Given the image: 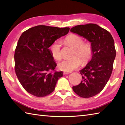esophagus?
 Instances as JSON below:
<instances>
[{"mask_svg": "<svg viewBox=\"0 0 125 125\" xmlns=\"http://www.w3.org/2000/svg\"><path fill=\"white\" fill-rule=\"evenodd\" d=\"M71 73V71H64V72L63 73H64V75H68V74L70 73Z\"/></svg>", "mask_w": 125, "mask_h": 125, "instance_id": "obj_1", "label": "esophagus"}]
</instances>
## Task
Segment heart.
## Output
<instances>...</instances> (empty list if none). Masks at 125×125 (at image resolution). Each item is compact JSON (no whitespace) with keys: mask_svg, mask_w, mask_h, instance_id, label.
I'll return each mask as SVG.
<instances>
[{"mask_svg":"<svg viewBox=\"0 0 125 125\" xmlns=\"http://www.w3.org/2000/svg\"><path fill=\"white\" fill-rule=\"evenodd\" d=\"M64 42L75 48L73 54L74 57L71 59H65L61 61L58 64L60 69L64 71H71L80 67L82 64L80 58L83 63H86L91 58L93 53L91 44L89 42H83V39L81 36L71 34L65 39ZM61 47V42L60 41H55L50 47L52 56L56 60H60L62 57Z\"/></svg>","mask_w":125,"mask_h":125,"instance_id":"b5f03b06","label":"heart"}]
</instances>
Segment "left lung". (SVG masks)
<instances>
[{"mask_svg": "<svg viewBox=\"0 0 125 125\" xmlns=\"http://www.w3.org/2000/svg\"><path fill=\"white\" fill-rule=\"evenodd\" d=\"M70 31L87 40L93 49L91 61L80 70L82 81L73 89L81 97L94 96L104 88L112 73L116 56L115 41L110 32L94 23L77 25Z\"/></svg>", "mask_w": 125, "mask_h": 125, "instance_id": "left-lung-1", "label": "left lung"}]
</instances>
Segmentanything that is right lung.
Wrapping results in <instances>:
<instances>
[{
    "label": "right lung",
    "mask_w": 125,
    "mask_h": 125,
    "mask_svg": "<svg viewBox=\"0 0 125 125\" xmlns=\"http://www.w3.org/2000/svg\"><path fill=\"white\" fill-rule=\"evenodd\" d=\"M69 30L39 25L20 36L15 50V71L29 94L42 97L54 90L63 73L55 71L57 64L48 48L56 40L67 35Z\"/></svg>",
    "instance_id": "add662e5"
}]
</instances>
